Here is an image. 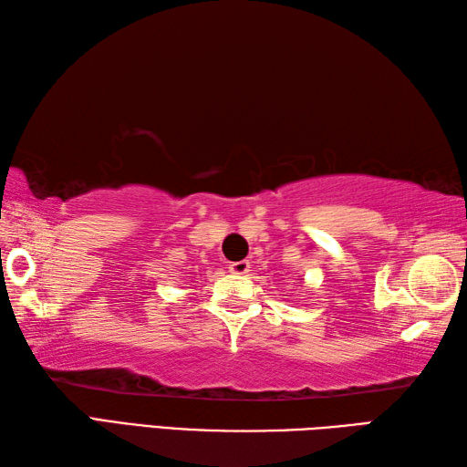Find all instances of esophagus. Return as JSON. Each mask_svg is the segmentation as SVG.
<instances>
[{
	"label": "esophagus",
	"instance_id": "esophagus-1",
	"mask_svg": "<svg viewBox=\"0 0 467 467\" xmlns=\"http://www.w3.org/2000/svg\"><path fill=\"white\" fill-rule=\"evenodd\" d=\"M228 271H231L233 275H246L251 271V263L249 261H234L228 265Z\"/></svg>",
	"mask_w": 467,
	"mask_h": 467
}]
</instances>
